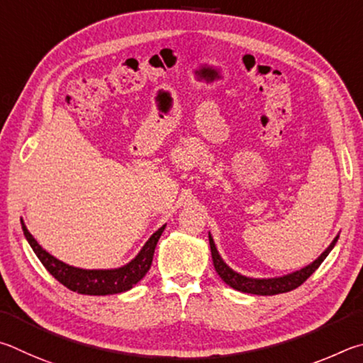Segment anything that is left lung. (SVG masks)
Instances as JSON below:
<instances>
[{"instance_id":"obj_1","label":"left lung","mask_w":363,"mask_h":363,"mask_svg":"<svg viewBox=\"0 0 363 363\" xmlns=\"http://www.w3.org/2000/svg\"><path fill=\"white\" fill-rule=\"evenodd\" d=\"M336 240H338V238H335V240L330 244L328 249L323 252L313 264L306 266V268H303L301 271L294 272V274L277 277V279H250V277H244V276L238 274V272H234L230 266H226V263L218 255L217 247H215V244H213L212 236L208 234V244H211L213 266H215V271L218 272V276L234 290L244 291V294H252V295H263V296L287 294V291H291V290L300 287L303 282H306L308 279L313 276V272L319 268L323 259L327 258L330 250L335 247Z\"/></svg>"}]
</instances>
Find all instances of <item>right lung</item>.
<instances>
[{
    "label": "right lung",
    "instance_id": "right-lung-1",
    "mask_svg": "<svg viewBox=\"0 0 363 363\" xmlns=\"http://www.w3.org/2000/svg\"><path fill=\"white\" fill-rule=\"evenodd\" d=\"M22 228L25 238H27L28 244L36 253V257L40 258L44 268H46L62 285H65L67 289L81 295H114L121 294V291L130 290L133 285L145 277L146 272L151 268L156 244L159 238H161L165 226L159 228V230L152 234L135 259H132L129 264L123 266V268L110 271H87L73 268V266L62 263L52 255H49L46 250L41 249V245L36 242L27 228Z\"/></svg>",
    "mask_w": 363,
    "mask_h": 363
}]
</instances>
